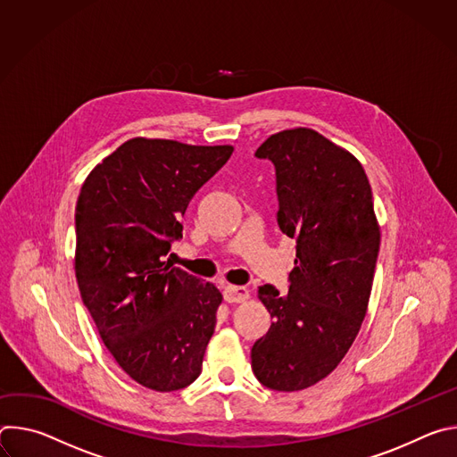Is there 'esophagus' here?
Masks as SVG:
<instances>
[{
  "instance_id": "34e87169",
  "label": "esophagus",
  "mask_w": 457,
  "mask_h": 457,
  "mask_svg": "<svg viewBox=\"0 0 457 457\" xmlns=\"http://www.w3.org/2000/svg\"><path fill=\"white\" fill-rule=\"evenodd\" d=\"M249 298V291L242 286H228L224 287V300L229 302V303H235V302H244Z\"/></svg>"
}]
</instances>
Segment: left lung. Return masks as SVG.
<instances>
[{
  "instance_id": "1",
  "label": "left lung",
  "mask_w": 457,
  "mask_h": 457,
  "mask_svg": "<svg viewBox=\"0 0 457 457\" xmlns=\"http://www.w3.org/2000/svg\"><path fill=\"white\" fill-rule=\"evenodd\" d=\"M254 155L275 166L277 222L296 240V258L287 295L258 287L273 323L251 347V369L264 386L293 393L331 374L353 345L372 289L379 228L361 164L314 129H284Z\"/></svg>"
}]
</instances>
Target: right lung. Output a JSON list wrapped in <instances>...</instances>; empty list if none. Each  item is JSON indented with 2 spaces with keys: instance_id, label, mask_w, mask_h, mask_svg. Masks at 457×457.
<instances>
[{
  "instance_id": "obj_1",
  "label": "right lung",
  "mask_w": 457,
  "mask_h": 457,
  "mask_svg": "<svg viewBox=\"0 0 457 457\" xmlns=\"http://www.w3.org/2000/svg\"><path fill=\"white\" fill-rule=\"evenodd\" d=\"M231 146L129 139L97 164L76 206V278L110 354L157 393L199 378L220 291L164 262L182 217Z\"/></svg>"
}]
</instances>
